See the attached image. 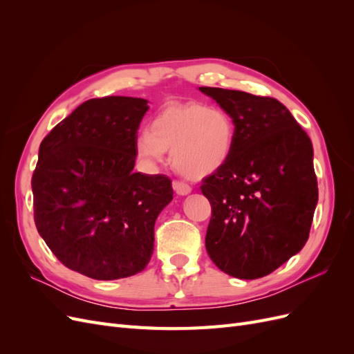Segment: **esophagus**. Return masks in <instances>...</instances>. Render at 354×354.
Instances as JSON below:
<instances>
[{"mask_svg":"<svg viewBox=\"0 0 354 354\" xmlns=\"http://www.w3.org/2000/svg\"><path fill=\"white\" fill-rule=\"evenodd\" d=\"M173 189L177 195L180 196H185V195H189L192 192V187L186 183H181V181H174L173 183Z\"/></svg>","mask_w":354,"mask_h":354,"instance_id":"1","label":"esophagus"}]
</instances>
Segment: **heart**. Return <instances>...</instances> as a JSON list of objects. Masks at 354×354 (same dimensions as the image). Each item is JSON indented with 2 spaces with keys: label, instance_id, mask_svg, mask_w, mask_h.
<instances>
[{
  "label": "heart",
  "instance_id": "1",
  "mask_svg": "<svg viewBox=\"0 0 354 354\" xmlns=\"http://www.w3.org/2000/svg\"><path fill=\"white\" fill-rule=\"evenodd\" d=\"M236 128L220 106L171 102L151 121L149 130L136 140L137 156L156 164L171 152V164L180 176L202 180L227 164Z\"/></svg>",
  "mask_w": 354,
  "mask_h": 354
}]
</instances>
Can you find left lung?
Segmentation results:
<instances>
[{
	"instance_id": "left-lung-1",
	"label": "left lung",
	"mask_w": 354,
	"mask_h": 354,
	"mask_svg": "<svg viewBox=\"0 0 354 354\" xmlns=\"http://www.w3.org/2000/svg\"><path fill=\"white\" fill-rule=\"evenodd\" d=\"M234 122L233 152L201 190L212 208L205 246L220 270L259 279L303 250L317 205L313 146L276 99L199 87Z\"/></svg>"
}]
</instances>
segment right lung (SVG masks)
<instances>
[{
	"instance_id": "1",
	"label": "right lung",
	"mask_w": 354,
	"mask_h": 354,
	"mask_svg": "<svg viewBox=\"0 0 354 354\" xmlns=\"http://www.w3.org/2000/svg\"><path fill=\"white\" fill-rule=\"evenodd\" d=\"M137 97L91 99L41 142L32 176L38 233L68 269L97 281L142 272L155 221L173 199L171 180L134 173Z\"/></svg>"
}]
</instances>
